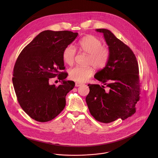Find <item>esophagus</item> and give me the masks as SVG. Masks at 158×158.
I'll list each match as a JSON object with an SVG mask.
<instances>
[{"instance_id": "obj_1", "label": "esophagus", "mask_w": 158, "mask_h": 158, "mask_svg": "<svg viewBox=\"0 0 158 158\" xmlns=\"http://www.w3.org/2000/svg\"><path fill=\"white\" fill-rule=\"evenodd\" d=\"M81 85H82V84H81V83H78V82L75 83V86H76V87H78V86H80Z\"/></svg>"}]
</instances>
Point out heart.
Segmentation results:
<instances>
[{
    "mask_svg": "<svg viewBox=\"0 0 158 158\" xmlns=\"http://www.w3.org/2000/svg\"><path fill=\"white\" fill-rule=\"evenodd\" d=\"M79 50L88 55L86 64L92 66L96 69L105 68L110 57V50L108 47L103 46L102 41L97 37L89 35L84 36L78 44ZM76 55V50L73 45H68L63 50L62 58L63 61L68 65H72ZM93 73L90 66H77L69 72V78L73 81L83 83L87 81Z\"/></svg>",
    "mask_w": 158,
    "mask_h": 158,
    "instance_id": "heart-1",
    "label": "heart"
}]
</instances>
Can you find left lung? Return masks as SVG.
I'll use <instances>...</instances> for the list:
<instances>
[{
    "mask_svg": "<svg viewBox=\"0 0 158 158\" xmlns=\"http://www.w3.org/2000/svg\"><path fill=\"white\" fill-rule=\"evenodd\" d=\"M96 31L103 34L110 57L106 66L94 76L103 85H88L86 103L90 114L100 122L108 123L118 118L123 120L135 113L139 98L138 63L132 50L111 31L105 28Z\"/></svg>",
    "mask_w": 158,
    "mask_h": 158,
    "instance_id": "left-lung-1",
    "label": "left lung"
}]
</instances>
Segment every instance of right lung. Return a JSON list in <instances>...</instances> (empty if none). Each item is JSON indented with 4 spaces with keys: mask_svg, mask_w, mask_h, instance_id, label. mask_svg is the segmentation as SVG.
Returning <instances> with one entry per match:
<instances>
[{
    "mask_svg": "<svg viewBox=\"0 0 158 158\" xmlns=\"http://www.w3.org/2000/svg\"><path fill=\"white\" fill-rule=\"evenodd\" d=\"M78 33L45 30L25 46L15 64L13 84L18 101L31 118L40 122L52 120L66 106V96L75 83L66 81L68 74L62 55ZM56 76L62 81L56 87L49 80Z\"/></svg>",
    "mask_w": 158,
    "mask_h": 158,
    "instance_id": "right-lung-1",
    "label": "right lung"
}]
</instances>
